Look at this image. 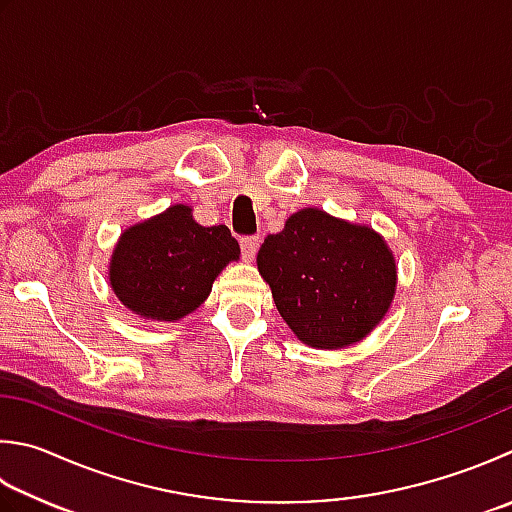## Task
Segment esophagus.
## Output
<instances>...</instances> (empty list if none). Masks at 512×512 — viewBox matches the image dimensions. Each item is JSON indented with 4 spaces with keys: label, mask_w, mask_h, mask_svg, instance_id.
Returning a JSON list of instances; mask_svg holds the SVG:
<instances>
[{
    "label": "esophagus",
    "mask_w": 512,
    "mask_h": 512,
    "mask_svg": "<svg viewBox=\"0 0 512 512\" xmlns=\"http://www.w3.org/2000/svg\"><path fill=\"white\" fill-rule=\"evenodd\" d=\"M240 252H243V258L247 260V263H252L256 252H258V238H254V236L240 238Z\"/></svg>",
    "instance_id": "34e87169"
}]
</instances>
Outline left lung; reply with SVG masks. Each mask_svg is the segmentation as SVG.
I'll list each match as a JSON object with an SVG mask.
<instances>
[{"mask_svg":"<svg viewBox=\"0 0 512 512\" xmlns=\"http://www.w3.org/2000/svg\"><path fill=\"white\" fill-rule=\"evenodd\" d=\"M256 265L289 330L316 350L363 341L397 294V260L379 231L318 207L269 234Z\"/></svg>","mask_w":512,"mask_h":512,"instance_id":"obj_1","label":"left lung"}]
</instances>
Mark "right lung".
I'll return each instance as SVG.
<instances>
[{
  "instance_id": "right-lung-1",
  "label": "right lung",
  "mask_w": 512,
  "mask_h": 512,
  "mask_svg": "<svg viewBox=\"0 0 512 512\" xmlns=\"http://www.w3.org/2000/svg\"><path fill=\"white\" fill-rule=\"evenodd\" d=\"M238 258V240L225 225L202 227L189 205H171L122 231L109 283L144 321L176 323L207 301L218 274Z\"/></svg>"
}]
</instances>
